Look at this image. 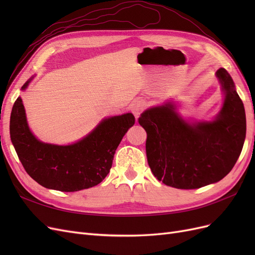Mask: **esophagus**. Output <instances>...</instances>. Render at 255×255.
<instances>
[{
  "label": "esophagus",
  "instance_id": "1",
  "mask_svg": "<svg viewBox=\"0 0 255 255\" xmlns=\"http://www.w3.org/2000/svg\"><path fill=\"white\" fill-rule=\"evenodd\" d=\"M144 107H145V103L143 101H141V100H136V101H134L132 104H130L129 109L135 115V117L138 118L139 117V115L141 114V112L144 110Z\"/></svg>",
  "mask_w": 255,
  "mask_h": 255
}]
</instances>
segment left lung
Listing matches in <instances>:
<instances>
[{"label":"left lung","mask_w":255,"mask_h":255,"mask_svg":"<svg viewBox=\"0 0 255 255\" xmlns=\"http://www.w3.org/2000/svg\"><path fill=\"white\" fill-rule=\"evenodd\" d=\"M216 76L225 100L212 121H187L172 102L144 111L138 122L145 129V152L154 176L167 186L196 189L222 180L241 155L246 113L235 84L225 68Z\"/></svg>","instance_id":"obj_1"}]
</instances>
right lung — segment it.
Segmentation results:
<instances>
[{
	"label": "right lung",
	"mask_w": 255,
	"mask_h": 255,
	"mask_svg": "<svg viewBox=\"0 0 255 255\" xmlns=\"http://www.w3.org/2000/svg\"><path fill=\"white\" fill-rule=\"evenodd\" d=\"M30 78L21 90H25ZM135 123L133 114L103 119L81 140L71 144L45 143L29 129L21 97L12 106L10 139L27 174L41 186L59 191L94 187L109 174L115 152Z\"/></svg>",
	"instance_id": "obj_1"
}]
</instances>
